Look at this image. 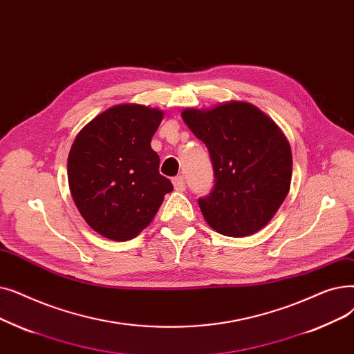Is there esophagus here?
Here are the masks:
<instances>
[{"label": "esophagus", "instance_id": "esophagus-1", "mask_svg": "<svg viewBox=\"0 0 354 354\" xmlns=\"http://www.w3.org/2000/svg\"><path fill=\"white\" fill-rule=\"evenodd\" d=\"M173 184H174V189L178 192L186 190V181H184L183 176H177L173 178Z\"/></svg>", "mask_w": 354, "mask_h": 354}]
</instances>
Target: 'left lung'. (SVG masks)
Returning a JSON list of instances; mask_svg holds the SVG:
<instances>
[{
  "label": "left lung",
  "instance_id": "8db88e82",
  "mask_svg": "<svg viewBox=\"0 0 354 354\" xmlns=\"http://www.w3.org/2000/svg\"><path fill=\"white\" fill-rule=\"evenodd\" d=\"M207 147L213 165L212 192L198 198L206 222L226 236L262 229L290 192V144L272 120L243 102L181 113Z\"/></svg>",
  "mask_w": 354,
  "mask_h": 354
}]
</instances>
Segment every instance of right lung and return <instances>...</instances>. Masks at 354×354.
I'll list each match as a JSON object with an SVG mask.
<instances>
[{
    "label": "right lung",
    "mask_w": 354,
    "mask_h": 354,
    "mask_svg": "<svg viewBox=\"0 0 354 354\" xmlns=\"http://www.w3.org/2000/svg\"><path fill=\"white\" fill-rule=\"evenodd\" d=\"M161 120V111L118 105L92 120L71 148L67 178L75 205L86 223L108 239L136 238L173 190L151 148Z\"/></svg>",
    "instance_id": "right-lung-1"
}]
</instances>
